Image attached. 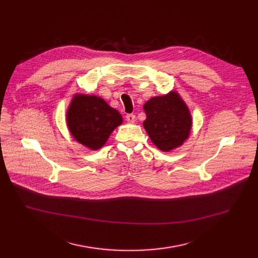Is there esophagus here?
<instances>
[{"label": "esophagus", "instance_id": "esophagus-1", "mask_svg": "<svg viewBox=\"0 0 258 258\" xmlns=\"http://www.w3.org/2000/svg\"><path fill=\"white\" fill-rule=\"evenodd\" d=\"M126 119H127L128 122H131V124H132V122L136 121V115H134V114H127Z\"/></svg>", "mask_w": 258, "mask_h": 258}]
</instances>
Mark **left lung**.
Listing matches in <instances>:
<instances>
[{
    "label": "left lung",
    "instance_id": "left-lung-1",
    "mask_svg": "<svg viewBox=\"0 0 258 258\" xmlns=\"http://www.w3.org/2000/svg\"><path fill=\"white\" fill-rule=\"evenodd\" d=\"M144 128L156 148L169 152L185 143L191 133L192 115L179 93L172 90L144 104Z\"/></svg>",
    "mask_w": 258,
    "mask_h": 258
}]
</instances>
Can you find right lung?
I'll return each mask as SVG.
<instances>
[{"label":"right lung","mask_w":258,"mask_h":258,"mask_svg":"<svg viewBox=\"0 0 258 258\" xmlns=\"http://www.w3.org/2000/svg\"><path fill=\"white\" fill-rule=\"evenodd\" d=\"M66 124L73 139L95 151L122 124V116L101 96L76 93L67 108Z\"/></svg>","instance_id":"obj_1"}]
</instances>
